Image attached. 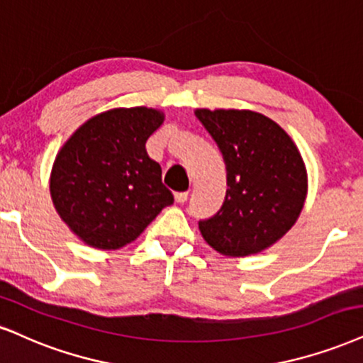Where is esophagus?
Masks as SVG:
<instances>
[{
    "instance_id": "obj_1",
    "label": "esophagus",
    "mask_w": 363,
    "mask_h": 363,
    "mask_svg": "<svg viewBox=\"0 0 363 363\" xmlns=\"http://www.w3.org/2000/svg\"><path fill=\"white\" fill-rule=\"evenodd\" d=\"M186 199H189V194H186V191H177V194H174V200H177V203L186 202Z\"/></svg>"
}]
</instances>
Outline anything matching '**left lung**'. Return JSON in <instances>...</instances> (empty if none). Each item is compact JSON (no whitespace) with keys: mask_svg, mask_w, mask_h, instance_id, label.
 <instances>
[{"mask_svg":"<svg viewBox=\"0 0 363 363\" xmlns=\"http://www.w3.org/2000/svg\"><path fill=\"white\" fill-rule=\"evenodd\" d=\"M195 116L220 147L229 186L220 210L199 222L200 232L223 256L261 252L294 225L305 205L301 155L284 129L264 114L196 109Z\"/></svg>","mask_w":363,"mask_h":363,"instance_id":"left-lung-1","label":"left lung"}]
</instances>
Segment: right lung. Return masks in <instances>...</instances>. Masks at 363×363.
<instances>
[{
  "mask_svg": "<svg viewBox=\"0 0 363 363\" xmlns=\"http://www.w3.org/2000/svg\"><path fill=\"white\" fill-rule=\"evenodd\" d=\"M161 123L163 114L147 107L111 109L84 123L57 155L53 205L86 244L123 247L174 202L145 147Z\"/></svg>",
  "mask_w": 363,
  "mask_h": 363,
  "instance_id": "right-lung-1",
  "label": "right lung"
}]
</instances>
